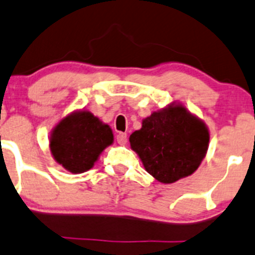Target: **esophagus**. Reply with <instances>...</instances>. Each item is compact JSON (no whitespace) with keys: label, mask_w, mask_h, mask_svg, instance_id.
Returning a JSON list of instances; mask_svg holds the SVG:
<instances>
[{"label":"esophagus","mask_w":255,"mask_h":255,"mask_svg":"<svg viewBox=\"0 0 255 255\" xmlns=\"http://www.w3.org/2000/svg\"><path fill=\"white\" fill-rule=\"evenodd\" d=\"M116 138H117V142L120 144H126V142H127V134L126 133H118Z\"/></svg>","instance_id":"34e87169"}]
</instances>
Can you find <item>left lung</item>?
<instances>
[{"label": "left lung", "mask_w": 255, "mask_h": 255, "mask_svg": "<svg viewBox=\"0 0 255 255\" xmlns=\"http://www.w3.org/2000/svg\"><path fill=\"white\" fill-rule=\"evenodd\" d=\"M129 142L149 174L173 183L197 170L208 149L209 133L184 107L170 106L145 118Z\"/></svg>", "instance_id": "1"}]
</instances>
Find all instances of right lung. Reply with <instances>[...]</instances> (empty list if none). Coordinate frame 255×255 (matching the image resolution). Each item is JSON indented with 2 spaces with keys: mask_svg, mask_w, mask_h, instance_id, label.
I'll return each mask as SVG.
<instances>
[{
  "mask_svg": "<svg viewBox=\"0 0 255 255\" xmlns=\"http://www.w3.org/2000/svg\"><path fill=\"white\" fill-rule=\"evenodd\" d=\"M112 142V129L91 112L81 111L56 126L49 147L59 164L72 173H82L93 167L102 150Z\"/></svg>",
  "mask_w": 255,
  "mask_h": 255,
  "instance_id": "1",
  "label": "right lung"
}]
</instances>
